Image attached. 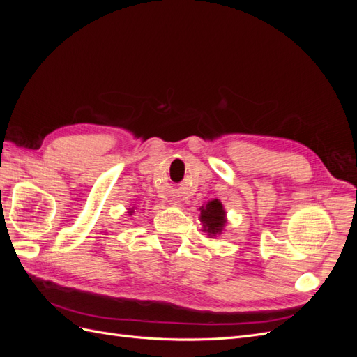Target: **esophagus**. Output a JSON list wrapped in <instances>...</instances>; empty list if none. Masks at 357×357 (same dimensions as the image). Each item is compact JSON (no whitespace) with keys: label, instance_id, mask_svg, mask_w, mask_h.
<instances>
[{"label":"esophagus","instance_id":"esophagus-1","mask_svg":"<svg viewBox=\"0 0 357 357\" xmlns=\"http://www.w3.org/2000/svg\"><path fill=\"white\" fill-rule=\"evenodd\" d=\"M171 205H172V207H180V201H177V199H174V201H171Z\"/></svg>","mask_w":357,"mask_h":357}]
</instances>
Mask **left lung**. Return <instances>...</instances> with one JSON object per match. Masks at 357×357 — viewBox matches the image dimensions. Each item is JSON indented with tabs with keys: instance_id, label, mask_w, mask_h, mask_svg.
<instances>
[{
	"instance_id": "obj_1",
	"label": "left lung",
	"mask_w": 357,
	"mask_h": 357,
	"mask_svg": "<svg viewBox=\"0 0 357 357\" xmlns=\"http://www.w3.org/2000/svg\"><path fill=\"white\" fill-rule=\"evenodd\" d=\"M199 222L202 223V232H207L210 238H215L223 234L226 228V210L220 199H211L199 207Z\"/></svg>"
}]
</instances>
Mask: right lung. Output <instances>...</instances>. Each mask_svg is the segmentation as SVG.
I'll use <instances>...</instances> for the list:
<instances>
[{
    "mask_svg": "<svg viewBox=\"0 0 357 357\" xmlns=\"http://www.w3.org/2000/svg\"><path fill=\"white\" fill-rule=\"evenodd\" d=\"M134 211H135V207H131V208H128V213H129V214H134Z\"/></svg>",
    "mask_w": 357,
    "mask_h": 357,
    "instance_id": "obj_1",
    "label": "right lung"
}]
</instances>
